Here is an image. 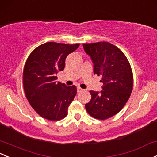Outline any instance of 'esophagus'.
<instances>
[{
    "instance_id": "esophagus-1",
    "label": "esophagus",
    "mask_w": 157,
    "mask_h": 157,
    "mask_svg": "<svg viewBox=\"0 0 157 157\" xmlns=\"http://www.w3.org/2000/svg\"><path fill=\"white\" fill-rule=\"evenodd\" d=\"M83 89H81V88H80V87H77V92H83Z\"/></svg>"
}]
</instances>
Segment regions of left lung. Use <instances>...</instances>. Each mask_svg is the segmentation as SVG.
<instances>
[{"mask_svg": "<svg viewBox=\"0 0 157 157\" xmlns=\"http://www.w3.org/2000/svg\"><path fill=\"white\" fill-rule=\"evenodd\" d=\"M91 57L94 74L101 75L100 92L90 91L91 100L85 107L90 116L106 120L120 111L129 98L133 88V75L128 59L118 47L108 42L83 44Z\"/></svg>", "mask_w": 157, "mask_h": 157, "instance_id": "obj_1", "label": "left lung"}]
</instances>
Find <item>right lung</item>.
I'll list each match as a JSON object with an SVG mask.
<instances>
[{
    "label": "right lung",
    "instance_id": "right-lung-1",
    "mask_svg": "<svg viewBox=\"0 0 157 157\" xmlns=\"http://www.w3.org/2000/svg\"><path fill=\"white\" fill-rule=\"evenodd\" d=\"M80 44L48 42L34 49L23 71V87L31 106L43 118L60 120L77 94L75 86L57 82L58 72L63 71L65 59Z\"/></svg>",
    "mask_w": 157,
    "mask_h": 157
}]
</instances>
